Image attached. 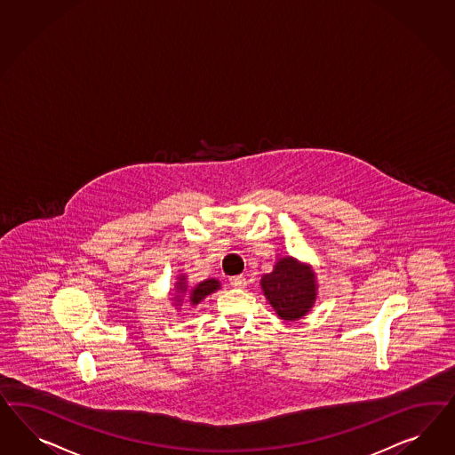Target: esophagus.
Returning a JSON list of instances; mask_svg holds the SVG:
<instances>
[{
	"mask_svg": "<svg viewBox=\"0 0 455 455\" xmlns=\"http://www.w3.org/2000/svg\"><path fill=\"white\" fill-rule=\"evenodd\" d=\"M229 283H231V286L235 287V289H243V287H246L247 284L244 275H233V277L229 279Z\"/></svg>",
	"mask_w": 455,
	"mask_h": 455,
	"instance_id": "obj_1",
	"label": "esophagus"
}]
</instances>
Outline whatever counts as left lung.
Segmentation results:
<instances>
[{"instance_id":"left-lung-1","label":"left lung","mask_w":455,"mask_h":455,"mask_svg":"<svg viewBox=\"0 0 455 455\" xmlns=\"http://www.w3.org/2000/svg\"><path fill=\"white\" fill-rule=\"evenodd\" d=\"M260 287L275 314L284 321H298L311 311L317 283L311 266L287 256L277 260L273 273L262 275Z\"/></svg>"}]
</instances>
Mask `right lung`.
<instances>
[{"mask_svg": "<svg viewBox=\"0 0 455 455\" xmlns=\"http://www.w3.org/2000/svg\"><path fill=\"white\" fill-rule=\"evenodd\" d=\"M220 287H221L220 281H216V279H206V281L199 283L195 289H191V292H189V302H191L193 306H196V304H199L206 296L212 294L214 291H218ZM176 292H178L176 302H181V296H180V294L186 292V286H184V283H182V277H180V283L176 284ZM178 306H180V304H178Z\"/></svg>", "mask_w": 455, "mask_h": 455, "instance_id": "1", "label": "right lung"}]
</instances>
